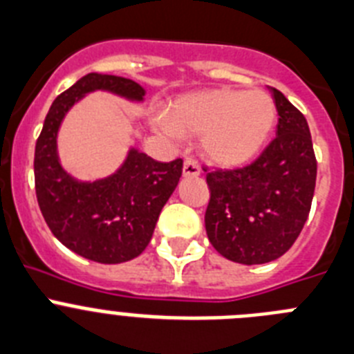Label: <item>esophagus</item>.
<instances>
[{"instance_id":"obj_1","label":"esophagus","mask_w":354,"mask_h":354,"mask_svg":"<svg viewBox=\"0 0 354 354\" xmlns=\"http://www.w3.org/2000/svg\"><path fill=\"white\" fill-rule=\"evenodd\" d=\"M201 174V167H199V164H197V162H194V160H185L183 162V176L185 178H196V176H199Z\"/></svg>"}]
</instances>
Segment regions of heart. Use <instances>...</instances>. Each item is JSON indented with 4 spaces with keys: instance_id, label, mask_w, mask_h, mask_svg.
<instances>
[{
    "instance_id": "heart-1",
    "label": "heart",
    "mask_w": 354,
    "mask_h": 354,
    "mask_svg": "<svg viewBox=\"0 0 354 354\" xmlns=\"http://www.w3.org/2000/svg\"><path fill=\"white\" fill-rule=\"evenodd\" d=\"M277 122V106L264 90L196 91L174 100L160 122L162 130L201 136L203 155L221 167L252 160Z\"/></svg>"
}]
</instances>
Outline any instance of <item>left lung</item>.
Returning a JSON list of instances; mask_svg holds the SVG:
<instances>
[{
    "label": "left lung",
    "mask_w": 354,
    "mask_h": 354,
    "mask_svg": "<svg viewBox=\"0 0 354 354\" xmlns=\"http://www.w3.org/2000/svg\"><path fill=\"white\" fill-rule=\"evenodd\" d=\"M277 138L241 169L206 173L209 243L229 261L263 264L279 259L307 222L317 162L304 114L275 88ZM208 171V169H205Z\"/></svg>",
    "instance_id": "left-lung-1"
}]
</instances>
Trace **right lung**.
<instances>
[{"label":"right lung","mask_w":354,"mask_h":354,"mask_svg":"<svg viewBox=\"0 0 354 354\" xmlns=\"http://www.w3.org/2000/svg\"><path fill=\"white\" fill-rule=\"evenodd\" d=\"M104 90L141 102L132 79L88 74L53 102L35 146V190L53 234L72 252L102 264L138 257L148 247L162 208L176 189L183 160L157 162L132 148L120 169L97 181H77L59 164L58 130L86 93Z\"/></svg>","instance_id":"obj_1"}]
</instances>
